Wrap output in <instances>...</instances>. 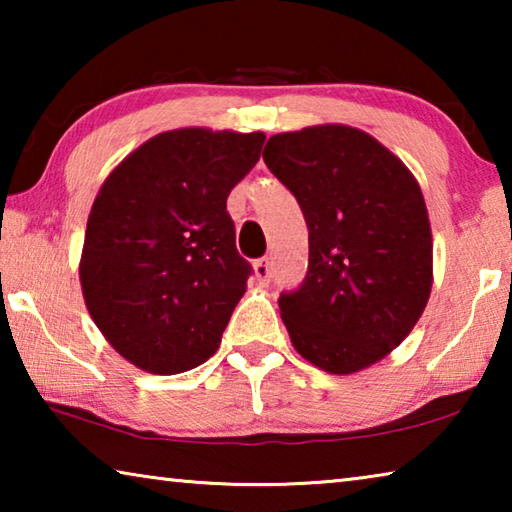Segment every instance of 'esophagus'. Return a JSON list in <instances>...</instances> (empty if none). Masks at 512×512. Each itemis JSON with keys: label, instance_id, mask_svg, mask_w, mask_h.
I'll use <instances>...</instances> for the list:
<instances>
[{"label": "esophagus", "instance_id": "1", "mask_svg": "<svg viewBox=\"0 0 512 512\" xmlns=\"http://www.w3.org/2000/svg\"><path fill=\"white\" fill-rule=\"evenodd\" d=\"M253 268H255V280H257L259 284H268V282H271V275H273L271 259H268V257L257 259V262L253 264Z\"/></svg>", "mask_w": 512, "mask_h": 512}]
</instances>
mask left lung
Masks as SVG:
<instances>
[{
  "instance_id": "obj_1",
  "label": "left lung",
  "mask_w": 512,
  "mask_h": 512,
  "mask_svg": "<svg viewBox=\"0 0 512 512\" xmlns=\"http://www.w3.org/2000/svg\"><path fill=\"white\" fill-rule=\"evenodd\" d=\"M264 162L309 228L305 280L277 300L293 348L334 375L368 368L409 336L431 293L418 180L375 137L341 124L273 135Z\"/></svg>"
}]
</instances>
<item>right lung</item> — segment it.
<instances>
[{"mask_svg": "<svg viewBox=\"0 0 512 512\" xmlns=\"http://www.w3.org/2000/svg\"><path fill=\"white\" fill-rule=\"evenodd\" d=\"M264 133L178 128L151 137L94 198L81 255L85 305L121 357L155 375L201 366L253 273L225 203Z\"/></svg>", "mask_w": 512, "mask_h": 512, "instance_id": "obj_1", "label": "right lung"}]
</instances>
